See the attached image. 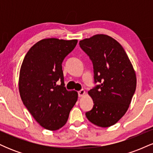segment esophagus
<instances>
[{
	"label": "esophagus",
	"mask_w": 153,
	"mask_h": 153,
	"mask_svg": "<svg viewBox=\"0 0 153 153\" xmlns=\"http://www.w3.org/2000/svg\"><path fill=\"white\" fill-rule=\"evenodd\" d=\"M78 93V96H79V97H82V96H83L84 95H85V91H84V90L79 91Z\"/></svg>",
	"instance_id": "obj_1"
}]
</instances>
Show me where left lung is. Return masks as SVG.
Masks as SVG:
<instances>
[{
    "label": "left lung",
    "mask_w": 153,
    "mask_h": 153,
    "mask_svg": "<svg viewBox=\"0 0 153 153\" xmlns=\"http://www.w3.org/2000/svg\"><path fill=\"white\" fill-rule=\"evenodd\" d=\"M79 45L92 61L94 82H100L88 91L94 105L85 116L95 125L111 127L129 108L136 90L135 71L122 45L108 35H94Z\"/></svg>",
    "instance_id": "left-lung-1"
}]
</instances>
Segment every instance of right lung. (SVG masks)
<instances>
[{"instance_id": "obj_1", "label": "right lung", "mask_w": 153, "mask_h": 153, "mask_svg": "<svg viewBox=\"0 0 153 153\" xmlns=\"http://www.w3.org/2000/svg\"><path fill=\"white\" fill-rule=\"evenodd\" d=\"M77 39H44L31 47L19 73V89L24 106L42 127L57 130L66 124L78 93L65 87L62 63ZM59 80L60 85H57Z\"/></svg>"}]
</instances>
